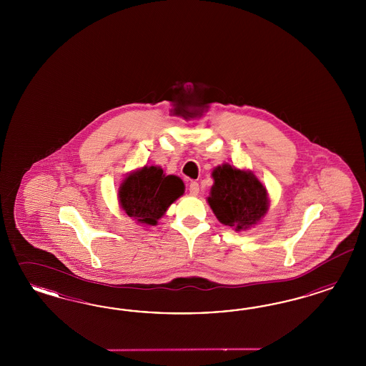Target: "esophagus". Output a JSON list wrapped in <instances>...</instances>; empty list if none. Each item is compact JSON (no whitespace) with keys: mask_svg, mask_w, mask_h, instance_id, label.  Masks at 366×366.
I'll list each match as a JSON object with an SVG mask.
<instances>
[{"mask_svg":"<svg viewBox=\"0 0 366 366\" xmlns=\"http://www.w3.org/2000/svg\"><path fill=\"white\" fill-rule=\"evenodd\" d=\"M189 193H190L192 196H197V194H199V182H196V181H192V182H190V185H189Z\"/></svg>","mask_w":366,"mask_h":366,"instance_id":"1","label":"esophagus"}]
</instances>
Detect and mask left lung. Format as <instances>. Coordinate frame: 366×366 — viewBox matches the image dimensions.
Wrapping results in <instances>:
<instances>
[{
  "instance_id": "1",
  "label": "left lung",
  "mask_w": 366,
  "mask_h": 366,
  "mask_svg": "<svg viewBox=\"0 0 366 366\" xmlns=\"http://www.w3.org/2000/svg\"><path fill=\"white\" fill-rule=\"evenodd\" d=\"M212 177L214 182L208 204L219 222L234 231H245L264 217L268 193L252 172L224 164L212 172Z\"/></svg>"
}]
</instances>
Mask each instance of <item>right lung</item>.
Returning <instances> with one entry per match:
<instances>
[{
  "label": "right lung",
  "mask_w": 366,
  "mask_h": 366,
  "mask_svg": "<svg viewBox=\"0 0 366 366\" xmlns=\"http://www.w3.org/2000/svg\"><path fill=\"white\" fill-rule=\"evenodd\" d=\"M177 176H167L159 167H144L123 179L118 199L124 213L146 225H157L167 208L184 194Z\"/></svg>",
  "instance_id": "right-lung-1"
}]
</instances>
